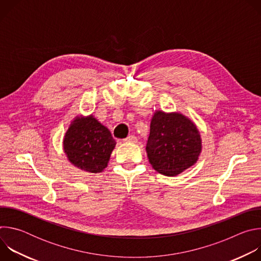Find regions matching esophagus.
<instances>
[{
  "mask_svg": "<svg viewBox=\"0 0 261 261\" xmlns=\"http://www.w3.org/2000/svg\"><path fill=\"white\" fill-rule=\"evenodd\" d=\"M124 141L125 142H132V143H134V142L137 141V137L135 135H129L127 138L124 139Z\"/></svg>",
  "mask_w": 261,
  "mask_h": 261,
  "instance_id": "obj_1",
  "label": "esophagus"
}]
</instances>
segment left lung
Wrapping results in <instances>:
<instances>
[{
	"label": "left lung",
	"mask_w": 261,
	"mask_h": 261,
	"mask_svg": "<svg viewBox=\"0 0 261 261\" xmlns=\"http://www.w3.org/2000/svg\"><path fill=\"white\" fill-rule=\"evenodd\" d=\"M145 151L155 170L174 176L194 165L201 152V138L195 124L178 113L154 114Z\"/></svg>",
	"instance_id": "obj_1"
}]
</instances>
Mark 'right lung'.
Segmentation results:
<instances>
[{"instance_id": "add662e5", "label": "right lung", "mask_w": 261, "mask_h": 261, "mask_svg": "<svg viewBox=\"0 0 261 261\" xmlns=\"http://www.w3.org/2000/svg\"><path fill=\"white\" fill-rule=\"evenodd\" d=\"M68 160L85 171L97 173L107 166L116 141L110 131L93 116L77 117L64 137Z\"/></svg>"}]
</instances>
